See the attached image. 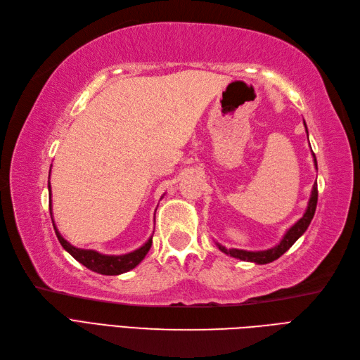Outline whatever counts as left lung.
Returning a JSON list of instances; mask_svg holds the SVG:
<instances>
[{
    "instance_id": "obj_1",
    "label": "left lung",
    "mask_w": 360,
    "mask_h": 360,
    "mask_svg": "<svg viewBox=\"0 0 360 360\" xmlns=\"http://www.w3.org/2000/svg\"><path fill=\"white\" fill-rule=\"evenodd\" d=\"M308 133V131H307ZM314 163H316V167H317V160H316V155H314ZM317 199H319V190H317V184H314V188H312V194H311V199H309V203H308V210L305 212V215L299 219V221L290 229L287 231V235L284 236V239L281 240L280 245H276L275 248L272 250H268V251H257V252H252V251H242V250H227L224 248L223 245H218V248L221 250L223 252L226 254H230L231 257H236V259H240V260H247V262H256V263H260V264H264V263H271L274 260H276L278 257H281L283 254L293 245V243L302 236L304 231L308 229L309 223L312 217H314V212H316V207H317Z\"/></svg>"
}]
</instances>
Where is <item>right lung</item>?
Returning <instances> with one entry per match:
<instances>
[{"label": "right lung", "mask_w": 360, "mask_h": 360, "mask_svg": "<svg viewBox=\"0 0 360 360\" xmlns=\"http://www.w3.org/2000/svg\"><path fill=\"white\" fill-rule=\"evenodd\" d=\"M49 188H51V185H49ZM49 211H51V205H49ZM53 229H55L58 240H60V243L65 251L70 252L79 263L86 266L88 269L94 271L97 274H101V275H120L124 272H129L130 269L134 268V266H137L143 260L150 245H153V238H150L143 247H141L133 252L124 254V256H103V254H100L97 251L80 250V248L70 245V243H68L60 233H58L55 226H53Z\"/></svg>", "instance_id": "add662e5"}]
</instances>
